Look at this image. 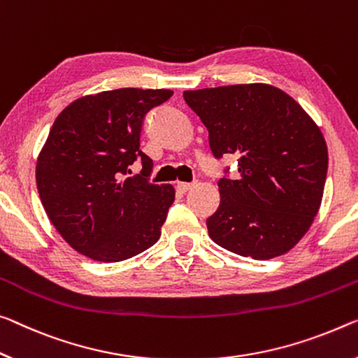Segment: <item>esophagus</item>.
I'll return each instance as SVG.
<instances>
[{"label": "esophagus", "instance_id": "1", "mask_svg": "<svg viewBox=\"0 0 358 358\" xmlns=\"http://www.w3.org/2000/svg\"><path fill=\"white\" fill-rule=\"evenodd\" d=\"M176 187H178L179 192H182V194H185L187 190H190L192 187H195V182H178V185H176Z\"/></svg>", "mask_w": 358, "mask_h": 358}]
</instances>
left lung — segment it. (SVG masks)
<instances>
[{"mask_svg":"<svg viewBox=\"0 0 358 358\" xmlns=\"http://www.w3.org/2000/svg\"><path fill=\"white\" fill-rule=\"evenodd\" d=\"M210 133L213 155H235L238 176L219 179L221 203L206 219L211 240L257 261L288 252L322 205L328 148L293 97L251 83L184 91Z\"/></svg>","mask_w":358,"mask_h":358,"instance_id":"obj_1","label":"left lung"}]
</instances>
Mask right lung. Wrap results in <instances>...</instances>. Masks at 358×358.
Returning a JSON list of instances; mask_svg holds the SVG:
<instances>
[{"label": "right lung", "mask_w": 358, "mask_h": 358, "mask_svg": "<svg viewBox=\"0 0 358 358\" xmlns=\"http://www.w3.org/2000/svg\"><path fill=\"white\" fill-rule=\"evenodd\" d=\"M171 90L102 91L69 103L36 160L43 208L67 243L92 261L120 262L153 246L174 201L171 184L124 178L136 159L143 176L153 163L141 150L145 115Z\"/></svg>", "instance_id": "right-lung-1"}]
</instances>
